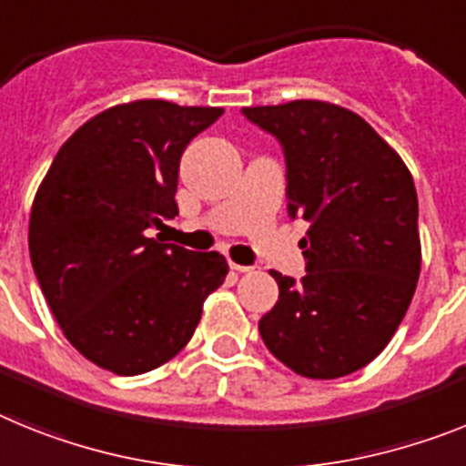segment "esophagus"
Masks as SVG:
<instances>
[{
	"label": "esophagus",
	"instance_id": "obj_1",
	"mask_svg": "<svg viewBox=\"0 0 466 466\" xmlns=\"http://www.w3.org/2000/svg\"><path fill=\"white\" fill-rule=\"evenodd\" d=\"M229 267H232L234 272H238V274H246V272H250V269H253V267H248V265H237V262H229Z\"/></svg>",
	"mask_w": 466,
	"mask_h": 466
}]
</instances>
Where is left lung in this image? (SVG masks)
I'll return each mask as SVG.
<instances>
[{"mask_svg":"<svg viewBox=\"0 0 466 466\" xmlns=\"http://www.w3.org/2000/svg\"><path fill=\"white\" fill-rule=\"evenodd\" d=\"M286 159L289 216L305 277L272 272L279 300L260 319L267 350L298 375L333 380L370 363L406 317L420 277L418 192L370 124L321 100L244 107Z\"/></svg>","mask_w":466,"mask_h":466,"instance_id":"1","label":"left lung"}]
</instances>
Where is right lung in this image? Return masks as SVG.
Instances as JSON below:
<instances>
[{"label":"right lung","instance_id":"right-lung-1","mask_svg":"<svg viewBox=\"0 0 466 466\" xmlns=\"http://www.w3.org/2000/svg\"><path fill=\"white\" fill-rule=\"evenodd\" d=\"M220 107L116 105L58 149L30 213V260L65 338L88 361L140 375L194 335L228 260L161 244L177 216L180 157Z\"/></svg>","mask_w":466,"mask_h":466}]
</instances>
